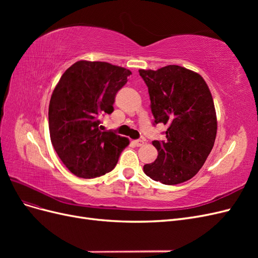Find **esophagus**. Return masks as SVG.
<instances>
[{
  "label": "esophagus",
  "mask_w": 258,
  "mask_h": 258,
  "mask_svg": "<svg viewBox=\"0 0 258 258\" xmlns=\"http://www.w3.org/2000/svg\"><path fill=\"white\" fill-rule=\"evenodd\" d=\"M135 144H136L137 146H143V145H144V141H143V140H136Z\"/></svg>",
  "instance_id": "34e87169"
}]
</instances>
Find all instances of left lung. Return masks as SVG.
<instances>
[{
	"label": "left lung",
	"mask_w": 258,
	"mask_h": 258,
	"mask_svg": "<svg viewBox=\"0 0 258 258\" xmlns=\"http://www.w3.org/2000/svg\"><path fill=\"white\" fill-rule=\"evenodd\" d=\"M151 99L154 124L167 126L165 141H153L158 157L143 167L154 181L175 185L204 166L215 142L217 120L212 95L201 75L179 66L139 70Z\"/></svg>",
	"instance_id": "obj_1"
}]
</instances>
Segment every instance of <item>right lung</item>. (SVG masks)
<instances>
[{"mask_svg": "<svg viewBox=\"0 0 258 258\" xmlns=\"http://www.w3.org/2000/svg\"><path fill=\"white\" fill-rule=\"evenodd\" d=\"M129 70L101 61H77L61 76L50 98L51 144L63 165L83 178L112 171L127 138L101 131L100 114L114 111L115 96L128 82Z\"/></svg>", "mask_w": 258, "mask_h": 258, "instance_id": "right-lung-1", "label": "right lung"}]
</instances>
